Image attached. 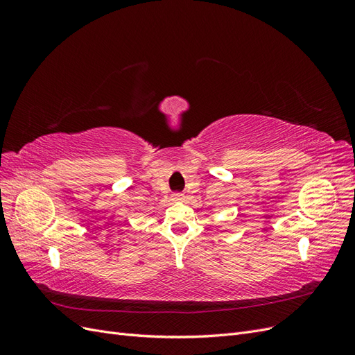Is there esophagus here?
<instances>
[{
	"instance_id": "obj_1",
	"label": "esophagus",
	"mask_w": 355,
	"mask_h": 355,
	"mask_svg": "<svg viewBox=\"0 0 355 355\" xmlns=\"http://www.w3.org/2000/svg\"><path fill=\"white\" fill-rule=\"evenodd\" d=\"M185 198L184 194H179V192H175V194H171V200L173 201H182Z\"/></svg>"
}]
</instances>
